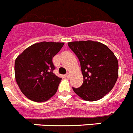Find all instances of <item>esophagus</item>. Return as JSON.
Here are the masks:
<instances>
[{"label": "esophagus", "mask_w": 133, "mask_h": 133, "mask_svg": "<svg viewBox=\"0 0 133 133\" xmlns=\"http://www.w3.org/2000/svg\"><path fill=\"white\" fill-rule=\"evenodd\" d=\"M70 76H71V73H67L66 74V77H67V78H69Z\"/></svg>", "instance_id": "34e87169"}]
</instances>
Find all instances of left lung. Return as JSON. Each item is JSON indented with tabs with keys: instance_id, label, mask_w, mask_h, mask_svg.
<instances>
[{
	"instance_id": "1",
	"label": "left lung",
	"mask_w": 133,
	"mask_h": 133,
	"mask_svg": "<svg viewBox=\"0 0 133 133\" xmlns=\"http://www.w3.org/2000/svg\"><path fill=\"white\" fill-rule=\"evenodd\" d=\"M80 62L83 84L73 90L89 102L100 99L109 93L118 77V61L105 44L92 40L68 43Z\"/></svg>"
}]
</instances>
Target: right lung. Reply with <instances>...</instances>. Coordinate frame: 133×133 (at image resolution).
Masks as SVG:
<instances>
[{
	"label": "right lung",
	"mask_w": 133,
	"mask_h": 133,
	"mask_svg": "<svg viewBox=\"0 0 133 133\" xmlns=\"http://www.w3.org/2000/svg\"><path fill=\"white\" fill-rule=\"evenodd\" d=\"M64 42H42L24 50L15 60L16 82L21 92L31 100L43 102L54 96L62 78L54 73L52 59Z\"/></svg>",
	"instance_id": "1"
}]
</instances>
